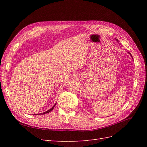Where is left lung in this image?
<instances>
[{"mask_svg": "<svg viewBox=\"0 0 147 147\" xmlns=\"http://www.w3.org/2000/svg\"><path fill=\"white\" fill-rule=\"evenodd\" d=\"M115 40H117V42H118V40H117V38H115ZM128 53H129V55H131V57H132V55H131V53H129V52H128Z\"/></svg>", "mask_w": 147, "mask_h": 147, "instance_id": "8db88e82", "label": "left lung"}]
</instances>
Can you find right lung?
Instances as JSON below:
<instances>
[{"instance_id": "add662e5", "label": "right lung", "mask_w": 147, "mask_h": 147, "mask_svg": "<svg viewBox=\"0 0 147 147\" xmlns=\"http://www.w3.org/2000/svg\"><path fill=\"white\" fill-rule=\"evenodd\" d=\"M56 103L54 105H53V107H51L50 110H47V112H43V113H39V114H35V115H44V114H46V113H49V112H51V111L53 109H54V107H55V105H56Z\"/></svg>"}]
</instances>
